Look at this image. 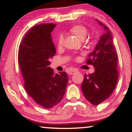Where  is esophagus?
I'll list each match as a JSON object with an SVG mask.
<instances>
[{"instance_id":"34e87169","label":"esophagus","mask_w":132,"mask_h":132,"mask_svg":"<svg viewBox=\"0 0 132 132\" xmlns=\"http://www.w3.org/2000/svg\"><path fill=\"white\" fill-rule=\"evenodd\" d=\"M76 72H77V70H75V69H71V70H70V71H69V75H73V74H75V73H76Z\"/></svg>"}]
</instances>
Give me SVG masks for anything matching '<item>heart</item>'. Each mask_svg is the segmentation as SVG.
I'll return each instance as SVG.
<instances>
[{"label":"heart","mask_w":132,"mask_h":132,"mask_svg":"<svg viewBox=\"0 0 132 132\" xmlns=\"http://www.w3.org/2000/svg\"><path fill=\"white\" fill-rule=\"evenodd\" d=\"M69 31L71 34H75V35L80 38V39L83 40L87 37L88 34V30L86 27L81 25V24H76L69 28ZM64 43V37L62 34H59L57 36V48H61L63 46Z\"/></svg>","instance_id":"obj_1"}]
</instances>
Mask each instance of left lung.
Listing matches in <instances>:
<instances>
[{
    "label": "left lung",
    "mask_w": 132,
    "mask_h": 132,
    "mask_svg": "<svg viewBox=\"0 0 132 132\" xmlns=\"http://www.w3.org/2000/svg\"><path fill=\"white\" fill-rule=\"evenodd\" d=\"M105 33L90 53L86 63L95 68L93 73L84 75L81 90L91 104L98 105L106 100L114 90L118 79L117 52L113 44L112 35L108 27L97 20Z\"/></svg>",
    "instance_id": "obj_1"
}]
</instances>
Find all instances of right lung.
<instances>
[{
    "mask_svg": "<svg viewBox=\"0 0 132 132\" xmlns=\"http://www.w3.org/2000/svg\"><path fill=\"white\" fill-rule=\"evenodd\" d=\"M56 26L44 23L33 26L22 39L18 53L24 88L37 104L45 108L60 102L68 82L66 72L54 74L48 66L50 59L56 53L51 34Z\"/></svg>",
    "mask_w": 132,
    "mask_h": 132,
    "instance_id": "add662e5",
    "label": "right lung"
}]
</instances>
